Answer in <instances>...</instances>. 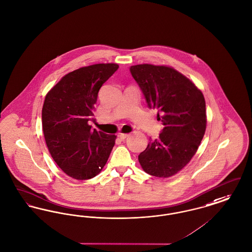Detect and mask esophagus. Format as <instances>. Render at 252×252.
I'll use <instances>...</instances> for the list:
<instances>
[{
    "label": "esophagus",
    "mask_w": 252,
    "mask_h": 252,
    "mask_svg": "<svg viewBox=\"0 0 252 252\" xmlns=\"http://www.w3.org/2000/svg\"><path fill=\"white\" fill-rule=\"evenodd\" d=\"M127 136H128V134H125V133H119L118 134L119 139H120V140H122V141H124V140H125V139H126V137H127Z\"/></svg>",
    "instance_id": "esophagus-1"
}]
</instances>
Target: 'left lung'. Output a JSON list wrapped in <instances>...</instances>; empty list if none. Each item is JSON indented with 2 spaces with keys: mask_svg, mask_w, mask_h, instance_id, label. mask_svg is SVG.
Returning a JSON list of instances; mask_svg holds the SVG:
<instances>
[{
  "mask_svg": "<svg viewBox=\"0 0 252 252\" xmlns=\"http://www.w3.org/2000/svg\"><path fill=\"white\" fill-rule=\"evenodd\" d=\"M149 108L157 109L163 128L138 156L152 176L168 178L183 169L199 148L207 127L206 102L200 89L172 67L153 64L130 66Z\"/></svg>",
  "mask_w": 252,
  "mask_h": 252,
  "instance_id": "obj_1",
  "label": "left lung"
}]
</instances>
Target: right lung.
Listing matches in <instances>:
<instances>
[{
	"label": "right lung",
	"mask_w": 252,
	"mask_h": 252,
	"mask_svg": "<svg viewBox=\"0 0 252 252\" xmlns=\"http://www.w3.org/2000/svg\"><path fill=\"white\" fill-rule=\"evenodd\" d=\"M117 63L84 66L63 76L48 91L42 110L45 143L53 160L77 180L101 172L115 145V135L91 129L98 92Z\"/></svg>",
	"instance_id": "add662e5"
}]
</instances>
